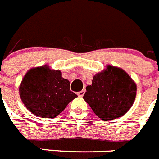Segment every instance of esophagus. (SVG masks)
Masks as SVG:
<instances>
[{"label":"esophagus","mask_w":159,"mask_h":159,"mask_svg":"<svg viewBox=\"0 0 159 159\" xmlns=\"http://www.w3.org/2000/svg\"><path fill=\"white\" fill-rule=\"evenodd\" d=\"M85 89H82V90L81 91H80V92H78V95L79 97H82L84 95V93H85Z\"/></svg>","instance_id":"1"}]
</instances>
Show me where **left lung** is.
<instances>
[{
  "mask_svg": "<svg viewBox=\"0 0 159 159\" xmlns=\"http://www.w3.org/2000/svg\"><path fill=\"white\" fill-rule=\"evenodd\" d=\"M136 89L135 83L124 70L108 66L93 77L83 98L98 118L110 121L123 116L130 109Z\"/></svg>",
  "mask_w": 159,
  "mask_h": 159,
  "instance_id": "1",
  "label": "left lung"
}]
</instances>
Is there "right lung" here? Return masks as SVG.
Masks as SVG:
<instances>
[{
    "mask_svg": "<svg viewBox=\"0 0 159 159\" xmlns=\"http://www.w3.org/2000/svg\"><path fill=\"white\" fill-rule=\"evenodd\" d=\"M70 81L59 70L47 66L32 69L25 74L19 88L26 108L36 116L53 118L61 113L78 95L72 92Z\"/></svg>",
    "mask_w": 159,
    "mask_h": 159,
    "instance_id": "obj_1",
    "label": "right lung"
}]
</instances>
